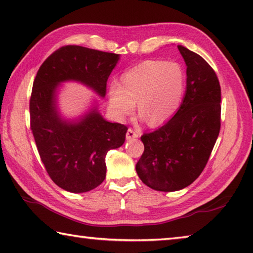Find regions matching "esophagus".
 I'll return each instance as SVG.
<instances>
[{"label":"esophagus","instance_id":"obj_1","mask_svg":"<svg viewBox=\"0 0 253 253\" xmlns=\"http://www.w3.org/2000/svg\"><path fill=\"white\" fill-rule=\"evenodd\" d=\"M139 136V133L136 131H134L133 129H130L127 130L126 132V140H133V139H136Z\"/></svg>","mask_w":253,"mask_h":253}]
</instances>
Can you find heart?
Returning a JSON list of instances; mask_svg holds the SVG:
<instances>
[{
    "instance_id": "obj_1",
    "label": "heart",
    "mask_w": 253,
    "mask_h": 253,
    "mask_svg": "<svg viewBox=\"0 0 253 253\" xmlns=\"http://www.w3.org/2000/svg\"><path fill=\"white\" fill-rule=\"evenodd\" d=\"M187 75L176 62L149 60L127 70L121 84L109 87V106L119 118L134 110L136 102L140 117L150 126L167 122L182 104Z\"/></svg>"
}]
</instances>
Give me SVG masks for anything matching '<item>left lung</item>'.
Masks as SVG:
<instances>
[{
	"label": "left lung",
	"mask_w": 253,
	"mask_h": 253,
	"mask_svg": "<svg viewBox=\"0 0 253 253\" xmlns=\"http://www.w3.org/2000/svg\"><path fill=\"white\" fill-rule=\"evenodd\" d=\"M187 64V90L173 118L144 133V152L135 166L144 184L157 191H178L206 168L221 126V87L208 62L178 45Z\"/></svg>",
	"instance_id": "1"
}]
</instances>
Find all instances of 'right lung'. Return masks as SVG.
Masks as SVG:
<instances>
[{
	"instance_id": "1",
	"label": "right lung",
	"mask_w": 253,
	"mask_h": 253,
	"mask_svg": "<svg viewBox=\"0 0 253 253\" xmlns=\"http://www.w3.org/2000/svg\"><path fill=\"white\" fill-rule=\"evenodd\" d=\"M119 59L115 53L62 46L43 62L34 79L31 130L47 174L65 191L87 192L103 182L106 153L124 143L127 127L106 121L96 108L77 121L62 119L56 108L57 86L78 81L104 97L106 82Z\"/></svg>"
}]
</instances>
